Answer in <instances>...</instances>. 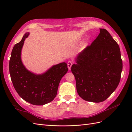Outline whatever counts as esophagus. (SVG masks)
<instances>
[{
  "label": "esophagus",
  "mask_w": 132,
  "mask_h": 132,
  "mask_svg": "<svg viewBox=\"0 0 132 132\" xmlns=\"http://www.w3.org/2000/svg\"><path fill=\"white\" fill-rule=\"evenodd\" d=\"M73 64V63L72 62H71V61H68V62L67 65H68V68L69 70H70L71 67V66H72Z\"/></svg>",
  "instance_id": "esophagus-1"
}]
</instances>
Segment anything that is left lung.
Returning a JSON list of instances; mask_svg holds the SVG:
<instances>
[{
	"mask_svg": "<svg viewBox=\"0 0 132 132\" xmlns=\"http://www.w3.org/2000/svg\"><path fill=\"white\" fill-rule=\"evenodd\" d=\"M80 53L71 67L77 90L85 101L101 102L116 89L123 64L119 47L106 29Z\"/></svg>",
	"mask_w": 132,
	"mask_h": 132,
	"instance_id": "8db88e82",
	"label": "left lung"
}]
</instances>
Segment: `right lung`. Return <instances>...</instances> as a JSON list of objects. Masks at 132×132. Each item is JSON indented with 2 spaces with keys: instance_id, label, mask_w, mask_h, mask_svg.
Returning <instances> with one entry per match:
<instances>
[{
  "instance_id": "obj_1",
  "label": "right lung",
  "mask_w": 132,
  "mask_h": 132,
  "mask_svg": "<svg viewBox=\"0 0 132 132\" xmlns=\"http://www.w3.org/2000/svg\"><path fill=\"white\" fill-rule=\"evenodd\" d=\"M29 33H26L21 41L16 44L11 52L9 72L15 90L22 99L34 105H43L53 101L57 94L60 81L67 73V63L53 65L42 74L28 70L21 58L22 48Z\"/></svg>"
}]
</instances>
